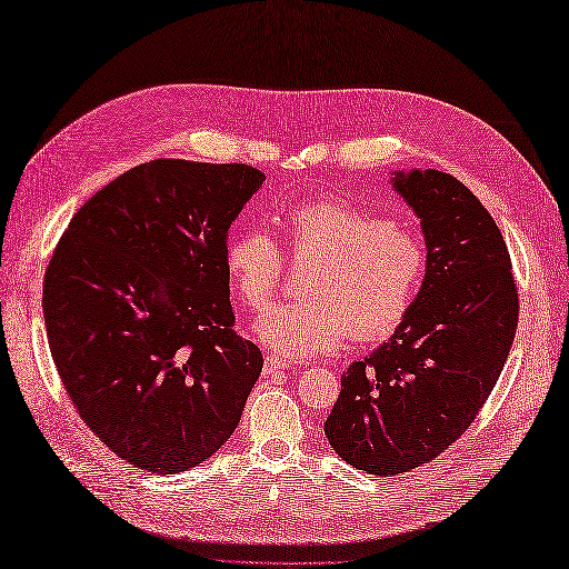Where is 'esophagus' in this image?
Wrapping results in <instances>:
<instances>
[{"instance_id": "obj_1", "label": "esophagus", "mask_w": 569, "mask_h": 569, "mask_svg": "<svg viewBox=\"0 0 569 569\" xmlns=\"http://www.w3.org/2000/svg\"><path fill=\"white\" fill-rule=\"evenodd\" d=\"M289 368V360L284 358H278V356H266V366H263V372L266 375H274V372H282Z\"/></svg>"}]
</instances>
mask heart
Returning <instances> with one entry per match:
<instances>
[{
  "label": "heart",
  "mask_w": 569,
  "mask_h": 569,
  "mask_svg": "<svg viewBox=\"0 0 569 569\" xmlns=\"http://www.w3.org/2000/svg\"><path fill=\"white\" fill-rule=\"evenodd\" d=\"M282 234L291 258H313L301 282L303 301L256 320L258 339L284 358L335 351L351 332L363 341L382 339L420 295L427 247L399 222L318 197L284 211ZM226 268L239 299L263 311L280 287L284 256L266 230H247L230 239Z\"/></svg>",
  "instance_id": "heart-1"
}]
</instances>
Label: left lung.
<instances>
[{"instance_id":"left-lung-1","label":"left lung","mask_w":569,"mask_h":569,"mask_svg":"<svg viewBox=\"0 0 569 569\" xmlns=\"http://www.w3.org/2000/svg\"><path fill=\"white\" fill-rule=\"evenodd\" d=\"M416 216L427 274L403 322L341 375L325 437L341 460L393 477L435 460L489 399L518 330L506 239L481 201L449 173H393Z\"/></svg>"}]
</instances>
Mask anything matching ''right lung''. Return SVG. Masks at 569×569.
<instances>
[{
  "mask_svg": "<svg viewBox=\"0 0 569 569\" xmlns=\"http://www.w3.org/2000/svg\"><path fill=\"white\" fill-rule=\"evenodd\" d=\"M263 180L247 163L134 166L82 203L51 256V358L84 425L134 468H194L242 418L263 353L232 330L226 249Z\"/></svg>",
  "mask_w": 569,
  "mask_h": 569,
  "instance_id": "obj_1",
  "label": "right lung"
}]
</instances>
